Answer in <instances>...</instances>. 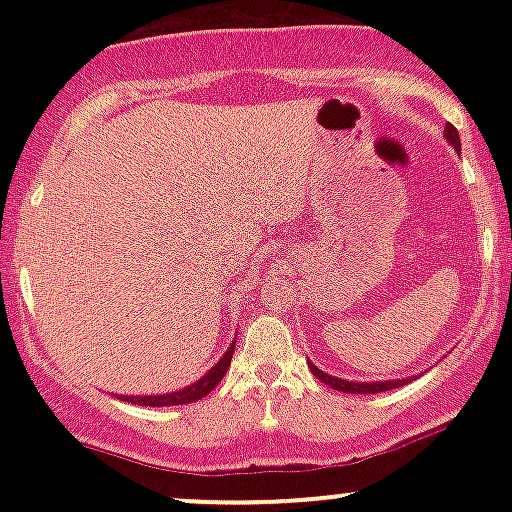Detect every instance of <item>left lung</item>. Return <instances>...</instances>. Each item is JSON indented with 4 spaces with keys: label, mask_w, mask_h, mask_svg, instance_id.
<instances>
[{
    "label": "left lung",
    "mask_w": 512,
    "mask_h": 512,
    "mask_svg": "<svg viewBox=\"0 0 512 512\" xmlns=\"http://www.w3.org/2000/svg\"><path fill=\"white\" fill-rule=\"evenodd\" d=\"M445 137H448V142L455 146L457 151H460V134H457V129L452 125H445ZM310 370H313L315 378H320L322 383H327L334 390H342V392H351V395H375V392H387V390H395V387L409 383V380H387V383H349V380H342V378H332V375L322 373L320 368L315 366V363H308Z\"/></svg>",
    "instance_id": "8db88e82"
}]
</instances>
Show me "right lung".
I'll return each mask as SVG.
<instances>
[{
	"label": "right lung",
	"instance_id": "right-lung-1",
	"mask_svg": "<svg viewBox=\"0 0 512 512\" xmlns=\"http://www.w3.org/2000/svg\"><path fill=\"white\" fill-rule=\"evenodd\" d=\"M233 349H236V344L228 346V351L221 356V361L216 363V366L211 368L209 373L204 375V378H199L197 383H192L190 387H182V390H178V392H168V395L125 397V402L144 404V407H175V404H192V402H197V399H202L204 395H209V392L221 383L223 375L228 373V366H231V358H233Z\"/></svg>",
	"mask_w": 512,
	"mask_h": 512
}]
</instances>
